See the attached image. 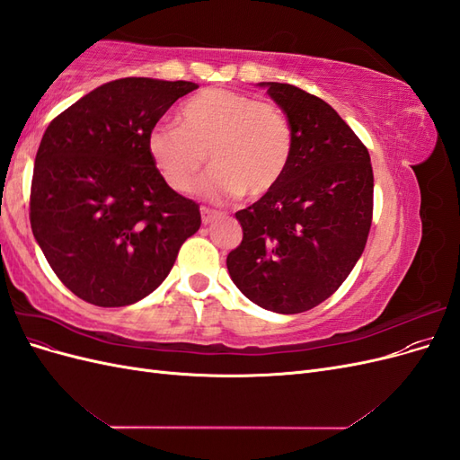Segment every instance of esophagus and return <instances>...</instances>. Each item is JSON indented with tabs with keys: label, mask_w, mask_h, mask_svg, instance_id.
I'll return each instance as SVG.
<instances>
[{
	"label": "esophagus",
	"mask_w": 460,
	"mask_h": 460,
	"mask_svg": "<svg viewBox=\"0 0 460 460\" xmlns=\"http://www.w3.org/2000/svg\"><path fill=\"white\" fill-rule=\"evenodd\" d=\"M217 218H218V213H217V211H211V208L201 207V222H203L205 226L211 225V222H215Z\"/></svg>",
	"instance_id": "34e87169"
}]
</instances>
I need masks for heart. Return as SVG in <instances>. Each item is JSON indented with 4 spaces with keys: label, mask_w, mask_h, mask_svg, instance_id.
<instances>
[{
    "label": "heart",
    "mask_w": 460,
    "mask_h": 460,
    "mask_svg": "<svg viewBox=\"0 0 460 460\" xmlns=\"http://www.w3.org/2000/svg\"><path fill=\"white\" fill-rule=\"evenodd\" d=\"M147 153L164 184L188 193L207 161L199 186L205 198L225 201L242 193L259 199L284 178L294 132L288 117L267 102L226 88H207L178 109V127L159 122L147 134Z\"/></svg>",
    "instance_id": "1"
}]
</instances>
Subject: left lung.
<instances>
[{"instance_id":"1","label":"left lung","mask_w":460,"mask_h":460,"mask_svg":"<svg viewBox=\"0 0 460 460\" xmlns=\"http://www.w3.org/2000/svg\"><path fill=\"white\" fill-rule=\"evenodd\" d=\"M257 86L288 117L294 151L280 184L235 213L243 240L226 267L249 301L296 314L328 299L363 255L374 174L367 147L332 105L291 84Z\"/></svg>"}]
</instances>
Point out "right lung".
Masks as SVG:
<instances>
[{
  "label": "right lung",
  "instance_id": "right-lung-1",
  "mask_svg": "<svg viewBox=\"0 0 460 460\" xmlns=\"http://www.w3.org/2000/svg\"><path fill=\"white\" fill-rule=\"evenodd\" d=\"M196 82L120 78L80 97L41 137L31 226L75 296L124 307L155 291L180 245L201 226L199 205L164 184L147 134Z\"/></svg>",
  "mask_w": 460,
  "mask_h": 460
}]
</instances>
